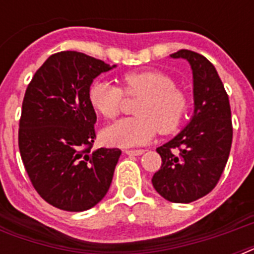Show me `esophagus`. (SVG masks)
Here are the masks:
<instances>
[{
	"mask_svg": "<svg viewBox=\"0 0 254 254\" xmlns=\"http://www.w3.org/2000/svg\"><path fill=\"white\" fill-rule=\"evenodd\" d=\"M124 153L127 155H141L145 153V150H142V149L141 150H124Z\"/></svg>",
	"mask_w": 254,
	"mask_h": 254,
	"instance_id": "obj_1",
	"label": "esophagus"
}]
</instances>
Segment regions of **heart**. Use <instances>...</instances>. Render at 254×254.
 I'll use <instances>...</instances> for the list:
<instances>
[{"label": "heart", "instance_id": "obj_1", "mask_svg": "<svg viewBox=\"0 0 254 254\" xmlns=\"http://www.w3.org/2000/svg\"><path fill=\"white\" fill-rule=\"evenodd\" d=\"M120 83L121 88L96 80L88 89L91 107L107 120L120 115L124 95L141 97L134 109L137 117L108 127L103 131L105 142L121 147L139 146L149 142L157 131L170 134L181 127L189 111V97L167 73L158 69L133 71L124 73Z\"/></svg>", "mask_w": 254, "mask_h": 254}]
</instances>
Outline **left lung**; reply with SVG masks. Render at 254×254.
<instances>
[{
  "label": "left lung",
  "instance_id": "obj_1",
  "mask_svg": "<svg viewBox=\"0 0 254 254\" xmlns=\"http://www.w3.org/2000/svg\"><path fill=\"white\" fill-rule=\"evenodd\" d=\"M189 61L193 75L195 111L190 124L159 146L161 169L153 175L157 192L173 203H191L211 192L232 146L231 105L216 68L203 55L179 50L170 55Z\"/></svg>",
  "mask_w": 254,
  "mask_h": 254
}]
</instances>
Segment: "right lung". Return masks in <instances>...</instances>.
<instances>
[{
	"label": "right lung",
	"instance_id": "add662e5",
	"mask_svg": "<svg viewBox=\"0 0 254 254\" xmlns=\"http://www.w3.org/2000/svg\"><path fill=\"white\" fill-rule=\"evenodd\" d=\"M112 67L83 53L62 51L26 88L18 130L22 162L42 199L63 211L92 208L113 179L121 150H91L97 117L88 100L93 79Z\"/></svg>",
	"mask_w": 254,
	"mask_h": 254
}]
</instances>
